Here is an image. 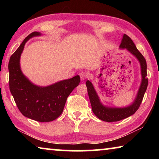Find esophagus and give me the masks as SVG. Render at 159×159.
<instances>
[{
  "label": "esophagus",
  "instance_id": "obj_1",
  "mask_svg": "<svg viewBox=\"0 0 159 159\" xmlns=\"http://www.w3.org/2000/svg\"><path fill=\"white\" fill-rule=\"evenodd\" d=\"M80 79H81L82 80H85V79H87V78H88V74L86 73V72H84V71L80 72Z\"/></svg>",
  "mask_w": 159,
  "mask_h": 159
}]
</instances>
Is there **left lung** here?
I'll use <instances>...</instances> for the list:
<instances>
[{
    "label": "left lung",
    "mask_w": 159,
    "mask_h": 159,
    "mask_svg": "<svg viewBox=\"0 0 159 159\" xmlns=\"http://www.w3.org/2000/svg\"><path fill=\"white\" fill-rule=\"evenodd\" d=\"M119 48L126 49L138 60L141 69L142 80L138 93L133 103L124 107H111L104 105L100 102L92 82L89 80L86 81L85 84L87 86L88 93L93 111L98 118L106 122L118 121L134 114L140 106L148 85L146 60L143 55L137 49L135 45L134 44L130 38L126 34H123Z\"/></svg>",
    "instance_id": "left-lung-1"
}]
</instances>
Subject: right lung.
Instances as JSON below:
<instances>
[{
    "label": "right lung",
    "instance_id": "1",
    "mask_svg": "<svg viewBox=\"0 0 159 159\" xmlns=\"http://www.w3.org/2000/svg\"><path fill=\"white\" fill-rule=\"evenodd\" d=\"M34 31L25 38L17 50L10 57L9 85L19 110L25 116L39 122H50L60 116L66 99L80 81L79 75L48 86L34 84L22 73L20 57L26 43L33 37L41 36Z\"/></svg>",
    "mask_w": 159,
    "mask_h": 159
}]
</instances>
